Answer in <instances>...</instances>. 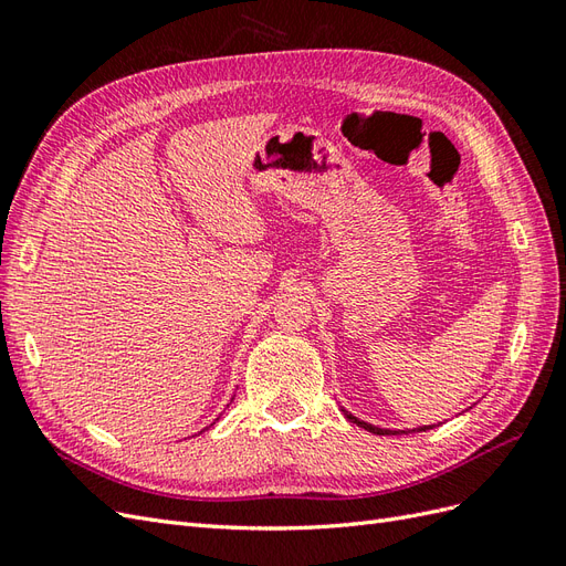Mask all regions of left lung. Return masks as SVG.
<instances>
[{
	"label": "left lung",
	"instance_id": "left-lung-1",
	"mask_svg": "<svg viewBox=\"0 0 566 566\" xmlns=\"http://www.w3.org/2000/svg\"><path fill=\"white\" fill-rule=\"evenodd\" d=\"M344 411V416H346V421H352V423H356V426H360V428H366V430H370L373 434H397V430H385V428H375V426H370V423H366V421H358L356 416H352L349 411L346 409H342ZM432 428V426H430ZM416 430H428V428H416Z\"/></svg>",
	"mask_w": 566,
	"mask_h": 566
}]
</instances>
